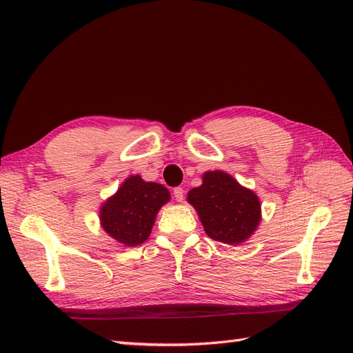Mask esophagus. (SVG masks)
<instances>
[{
	"instance_id": "1",
	"label": "esophagus",
	"mask_w": 353,
	"mask_h": 353,
	"mask_svg": "<svg viewBox=\"0 0 353 353\" xmlns=\"http://www.w3.org/2000/svg\"><path fill=\"white\" fill-rule=\"evenodd\" d=\"M172 194H174V199L179 201V203H182L183 199H185L183 188H181V186H177V188H174V191H172Z\"/></svg>"
}]
</instances>
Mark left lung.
I'll return each instance as SVG.
<instances>
[{
    "label": "left lung",
    "mask_w": 353,
    "mask_h": 353,
    "mask_svg": "<svg viewBox=\"0 0 353 353\" xmlns=\"http://www.w3.org/2000/svg\"><path fill=\"white\" fill-rule=\"evenodd\" d=\"M203 183L188 192L209 238L224 244H241L249 239L261 221L256 194L244 188L224 171H208Z\"/></svg>",
    "instance_id": "obj_1"
}]
</instances>
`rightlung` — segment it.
<instances>
[{
  "mask_svg": "<svg viewBox=\"0 0 353 353\" xmlns=\"http://www.w3.org/2000/svg\"><path fill=\"white\" fill-rule=\"evenodd\" d=\"M170 201V191L141 176L127 177L100 208L101 228L119 244L139 245L152 234L159 209Z\"/></svg>",
  "mask_w": 353,
  "mask_h": 353,
  "instance_id": "obj_1",
  "label": "right lung"
}]
</instances>
